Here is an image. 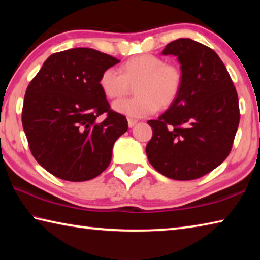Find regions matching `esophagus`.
I'll use <instances>...</instances> for the list:
<instances>
[{
  "label": "esophagus",
  "mask_w": 260,
  "mask_h": 260,
  "mask_svg": "<svg viewBox=\"0 0 260 260\" xmlns=\"http://www.w3.org/2000/svg\"><path fill=\"white\" fill-rule=\"evenodd\" d=\"M136 122H138V120L132 119V118H128V126H129V127H134Z\"/></svg>",
  "instance_id": "34e87169"
}]
</instances>
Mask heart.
<instances>
[{
    "label": "heart",
    "instance_id": "heart-1",
    "mask_svg": "<svg viewBox=\"0 0 260 260\" xmlns=\"http://www.w3.org/2000/svg\"><path fill=\"white\" fill-rule=\"evenodd\" d=\"M183 83V73L177 64L165 63L156 55L143 54L126 60L121 73L113 68L105 69L99 85L108 99H120L132 91L135 96L113 103L117 112L128 117L150 116L159 107L170 108L178 100Z\"/></svg>",
    "mask_w": 260,
    "mask_h": 260
}]
</instances>
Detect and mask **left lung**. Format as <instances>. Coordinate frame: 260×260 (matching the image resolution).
<instances>
[{
    "label": "left lung",
    "mask_w": 260,
    "mask_h": 260,
    "mask_svg": "<svg viewBox=\"0 0 260 260\" xmlns=\"http://www.w3.org/2000/svg\"><path fill=\"white\" fill-rule=\"evenodd\" d=\"M162 55L178 57L183 83L178 100L158 119L148 121L152 128L148 159L170 179H199L230 155L240 122L239 98L226 67L211 48L178 39Z\"/></svg>",
    "instance_id": "obj_1"
}]
</instances>
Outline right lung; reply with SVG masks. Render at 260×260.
<instances>
[{"mask_svg":"<svg viewBox=\"0 0 260 260\" xmlns=\"http://www.w3.org/2000/svg\"><path fill=\"white\" fill-rule=\"evenodd\" d=\"M119 61L90 48H73L48 57L29 82L23 128L35 160L55 177L87 181L109 166L113 144L128 122L110 107L99 81Z\"/></svg>","mask_w":260,"mask_h":260,"instance_id":"obj_1","label":"right lung"}]
</instances>
